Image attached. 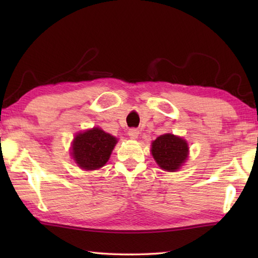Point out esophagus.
Returning a JSON list of instances; mask_svg holds the SVG:
<instances>
[{
    "label": "esophagus",
    "instance_id": "obj_1",
    "mask_svg": "<svg viewBox=\"0 0 258 258\" xmlns=\"http://www.w3.org/2000/svg\"><path fill=\"white\" fill-rule=\"evenodd\" d=\"M139 133H140L139 130H137V128L128 130V135H130L131 139H137L139 137Z\"/></svg>",
    "mask_w": 258,
    "mask_h": 258
}]
</instances>
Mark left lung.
<instances>
[{"instance_id": "8db88e82", "label": "left lung", "mask_w": 258, "mask_h": 258, "mask_svg": "<svg viewBox=\"0 0 258 258\" xmlns=\"http://www.w3.org/2000/svg\"><path fill=\"white\" fill-rule=\"evenodd\" d=\"M187 143L173 134H164L152 142L151 154L164 171L175 172L187 157Z\"/></svg>"}]
</instances>
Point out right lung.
Returning a JSON list of instances; mask_svg holds the SVG:
<instances>
[{"instance_id":"add662e5","label":"right lung","mask_w":258,"mask_h":258,"mask_svg":"<svg viewBox=\"0 0 258 258\" xmlns=\"http://www.w3.org/2000/svg\"><path fill=\"white\" fill-rule=\"evenodd\" d=\"M117 142L116 138L98 127L76 135L73 157L83 169H97L107 163Z\"/></svg>"}]
</instances>
